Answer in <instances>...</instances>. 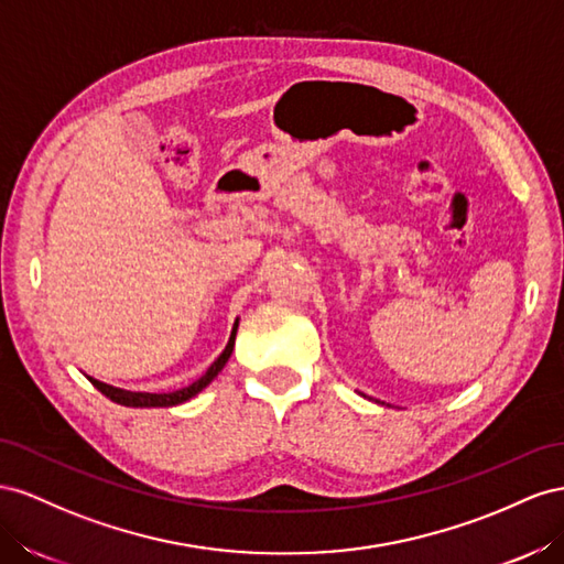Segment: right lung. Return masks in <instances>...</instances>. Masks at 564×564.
<instances>
[{
	"mask_svg": "<svg viewBox=\"0 0 564 564\" xmlns=\"http://www.w3.org/2000/svg\"><path fill=\"white\" fill-rule=\"evenodd\" d=\"M234 340H236V328H234V333H231V337H229V345H227V349H224L219 357H217V361L207 368L205 371V376H200L196 382H191L188 388H182V390H176V392H167V394H151V392H127V390H120V388H110V384H106V382H99V380H94V378H89V382L94 384L96 390H99L101 394H106L110 401H116V404H122V406H134V409H149V406H176V404H182V401H186V399H191V397H196L203 388H207V384H210L215 378H217V373L221 371L224 368V364L229 361V357H231V351H234Z\"/></svg>",
	"mask_w": 564,
	"mask_h": 564,
	"instance_id": "right-lung-1",
	"label": "right lung"
}]
</instances>
